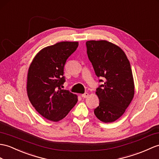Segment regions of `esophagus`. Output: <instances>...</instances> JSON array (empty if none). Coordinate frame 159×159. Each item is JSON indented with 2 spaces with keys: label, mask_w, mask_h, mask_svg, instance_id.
Returning <instances> with one entry per match:
<instances>
[{
  "label": "esophagus",
  "mask_w": 159,
  "mask_h": 159,
  "mask_svg": "<svg viewBox=\"0 0 159 159\" xmlns=\"http://www.w3.org/2000/svg\"><path fill=\"white\" fill-rule=\"evenodd\" d=\"M88 96H89L88 93L86 92V93H84V94H82V98H87V97H88Z\"/></svg>",
  "instance_id": "34e87169"
}]
</instances>
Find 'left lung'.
I'll return each instance as SVG.
<instances>
[{"label": "left lung", "instance_id": "left-lung-1", "mask_svg": "<svg viewBox=\"0 0 159 159\" xmlns=\"http://www.w3.org/2000/svg\"><path fill=\"white\" fill-rule=\"evenodd\" d=\"M87 54L96 76L103 82L96 89L99 106L96 117L113 122L125 113L134 95V82L129 61L121 48L106 40L86 42Z\"/></svg>", "mask_w": 159, "mask_h": 159}]
</instances>
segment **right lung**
<instances>
[{"mask_svg":"<svg viewBox=\"0 0 159 159\" xmlns=\"http://www.w3.org/2000/svg\"><path fill=\"white\" fill-rule=\"evenodd\" d=\"M77 42H61L42 49L31 63L27 82L30 102L42 117L59 121L77 102V96L61 88L65 82L64 66Z\"/></svg>","mask_w":159,"mask_h":159,"instance_id":"1","label":"right lung"}]
</instances>
